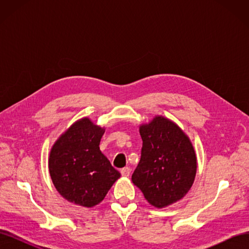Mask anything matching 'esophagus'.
I'll use <instances>...</instances> for the list:
<instances>
[{
  "label": "esophagus",
  "instance_id": "34e87169",
  "mask_svg": "<svg viewBox=\"0 0 249 249\" xmlns=\"http://www.w3.org/2000/svg\"><path fill=\"white\" fill-rule=\"evenodd\" d=\"M120 173H122V176L123 177H124V178H127L130 176V173H131V169L129 168V167H124V168H123L122 170H120Z\"/></svg>",
  "mask_w": 249,
  "mask_h": 249
}]
</instances>
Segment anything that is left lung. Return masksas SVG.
<instances>
[{"mask_svg": "<svg viewBox=\"0 0 249 249\" xmlns=\"http://www.w3.org/2000/svg\"><path fill=\"white\" fill-rule=\"evenodd\" d=\"M141 159L132 182L149 205L166 208L182 199L191 189L197 158L188 135L171 119L156 115L141 124Z\"/></svg>", "mask_w": 249, "mask_h": 249, "instance_id": "obj_1", "label": "left lung"}]
</instances>
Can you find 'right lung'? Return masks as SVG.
Here are the masks:
<instances>
[{
  "mask_svg": "<svg viewBox=\"0 0 249 249\" xmlns=\"http://www.w3.org/2000/svg\"><path fill=\"white\" fill-rule=\"evenodd\" d=\"M106 127L82 117L53 144L49 171L56 190L74 205L92 208L106 196L120 173L100 150Z\"/></svg>",
  "mask_w": 249,
  "mask_h": 249,
  "instance_id": "1",
  "label": "right lung"
}]
</instances>
